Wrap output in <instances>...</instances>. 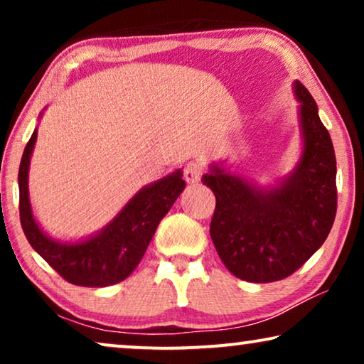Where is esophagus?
Segmentation results:
<instances>
[{"label": "esophagus", "mask_w": 364, "mask_h": 364, "mask_svg": "<svg viewBox=\"0 0 364 364\" xmlns=\"http://www.w3.org/2000/svg\"><path fill=\"white\" fill-rule=\"evenodd\" d=\"M202 173H203L202 164H198L196 161L187 162L186 166H183V178H186L188 183H197L200 181Z\"/></svg>", "instance_id": "34e87169"}]
</instances>
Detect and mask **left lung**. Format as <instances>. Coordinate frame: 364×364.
<instances>
[{"label": "left lung", "mask_w": 364, "mask_h": 364, "mask_svg": "<svg viewBox=\"0 0 364 364\" xmlns=\"http://www.w3.org/2000/svg\"><path fill=\"white\" fill-rule=\"evenodd\" d=\"M303 129L296 171L273 191L212 167L202 182L215 196L210 237L223 265L240 280L270 283L290 277L326 240L336 215V157L315 99L295 84Z\"/></svg>", "instance_id": "8db88e82"}]
</instances>
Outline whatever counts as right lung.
I'll return each mask as SVG.
<instances>
[{
    "label": "right lung",
    "instance_id": "1",
    "mask_svg": "<svg viewBox=\"0 0 364 364\" xmlns=\"http://www.w3.org/2000/svg\"><path fill=\"white\" fill-rule=\"evenodd\" d=\"M33 132L19 164V220L29 245L61 275L77 287H109L131 275L142 260L159 222L186 188L181 171L142 188L96 237L81 243H58L34 222L28 197L29 159L36 142Z\"/></svg>",
    "mask_w": 364,
    "mask_h": 364
}]
</instances>
